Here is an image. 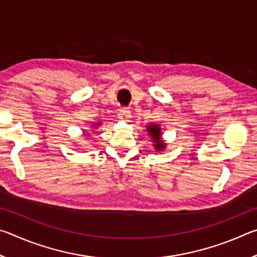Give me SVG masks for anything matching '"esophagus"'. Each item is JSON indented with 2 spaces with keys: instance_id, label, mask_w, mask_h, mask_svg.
I'll return each instance as SVG.
<instances>
[{
  "instance_id": "obj_1",
  "label": "esophagus",
  "mask_w": 257,
  "mask_h": 257,
  "mask_svg": "<svg viewBox=\"0 0 257 257\" xmlns=\"http://www.w3.org/2000/svg\"><path fill=\"white\" fill-rule=\"evenodd\" d=\"M130 116H132V113H130L128 108H121L118 113V118L122 121H127Z\"/></svg>"
}]
</instances>
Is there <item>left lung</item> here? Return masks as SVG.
Here are the masks:
<instances>
[{"mask_svg":"<svg viewBox=\"0 0 257 257\" xmlns=\"http://www.w3.org/2000/svg\"><path fill=\"white\" fill-rule=\"evenodd\" d=\"M147 133L150 134V136L152 137V139H153L155 149L158 151H163L165 147V144L163 143L162 138H161V135H162V133H161L160 125L154 124V123L149 124L147 125Z\"/></svg>","mask_w":257,"mask_h":257,"instance_id":"left-lung-1","label":"left lung"}]
</instances>
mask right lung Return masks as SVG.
Returning a JSON list of instances; mask_svg holds the SVG:
<instances>
[{
    "instance_id": "obj_1",
    "label": "right lung",
    "mask_w": 257,
    "mask_h": 257,
    "mask_svg": "<svg viewBox=\"0 0 257 257\" xmlns=\"http://www.w3.org/2000/svg\"><path fill=\"white\" fill-rule=\"evenodd\" d=\"M99 124H101V123H95V124H94V125H93V127H94V128H97V127H98V125H99Z\"/></svg>"
}]
</instances>
